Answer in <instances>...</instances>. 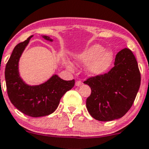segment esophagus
<instances>
[{
    "label": "esophagus",
    "mask_w": 149,
    "mask_h": 149,
    "mask_svg": "<svg viewBox=\"0 0 149 149\" xmlns=\"http://www.w3.org/2000/svg\"><path fill=\"white\" fill-rule=\"evenodd\" d=\"M81 84H82V81H81V80H78V81H76V87H80Z\"/></svg>",
    "instance_id": "34e87169"
}]
</instances>
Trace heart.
I'll use <instances>...</instances> for the list:
<instances>
[{"label": "heart", "mask_w": 149, "mask_h": 149, "mask_svg": "<svg viewBox=\"0 0 149 149\" xmlns=\"http://www.w3.org/2000/svg\"><path fill=\"white\" fill-rule=\"evenodd\" d=\"M76 60L81 65H87V72L92 76H98L106 73L112 65L113 53L104 51L100 45H93L76 55Z\"/></svg>", "instance_id": "obj_1"}]
</instances>
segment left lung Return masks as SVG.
I'll use <instances>...</instances> for the list:
<instances>
[{"mask_svg":"<svg viewBox=\"0 0 149 149\" xmlns=\"http://www.w3.org/2000/svg\"><path fill=\"white\" fill-rule=\"evenodd\" d=\"M140 80L135 56L129 48L122 49L115 56V66L108 73L84 81L91 88L86 101L87 111L100 121L120 118L132 106Z\"/></svg>","mask_w":149,"mask_h":149,"instance_id":"8db88e82","label":"left lung"}]
</instances>
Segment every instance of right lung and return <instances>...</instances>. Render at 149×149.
Listing matches in <instances>:
<instances>
[{"label":"right lung","instance_id":"add662e5","mask_svg":"<svg viewBox=\"0 0 149 149\" xmlns=\"http://www.w3.org/2000/svg\"><path fill=\"white\" fill-rule=\"evenodd\" d=\"M32 37L33 35L30 36L15 47L6 65L5 79L8 96L12 104L25 115L37 118L53 113L59 106L64 94L73 87L75 80L65 81L57 75H54L40 85L31 86L23 81L19 74L18 64ZM42 37L48 41H53L48 36Z\"/></svg>","mask_w":149,"mask_h":149}]
</instances>
